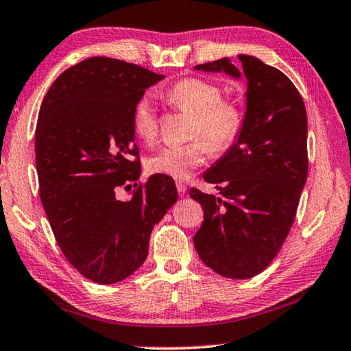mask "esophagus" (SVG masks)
Returning a JSON list of instances; mask_svg holds the SVG:
<instances>
[{
  "instance_id": "34e87169",
  "label": "esophagus",
  "mask_w": 351,
  "mask_h": 351,
  "mask_svg": "<svg viewBox=\"0 0 351 351\" xmlns=\"http://www.w3.org/2000/svg\"><path fill=\"white\" fill-rule=\"evenodd\" d=\"M176 186H177V191H179L180 196H185V194H186V185H185V183L177 182Z\"/></svg>"
}]
</instances>
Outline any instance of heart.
<instances>
[{
    "label": "heart",
    "mask_w": 351,
    "mask_h": 351,
    "mask_svg": "<svg viewBox=\"0 0 351 351\" xmlns=\"http://www.w3.org/2000/svg\"><path fill=\"white\" fill-rule=\"evenodd\" d=\"M165 99L176 110L194 117L190 138L183 145H166L145 161L152 174L185 180L201 168L208 150L224 152L235 144L243 128V111L239 104L224 100L217 84L202 78H185L165 93ZM132 127L144 143L158 136L157 111L149 97H141L133 106Z\"/></svg>",
    "instance_id": "b5f03b06"
}]
</instances>
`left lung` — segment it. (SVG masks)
I'll return each mask as SVG.
<instances>
[{
	"label": "left lung",
	"instance_id": "left-lung-1",
	"mask_svg": "<svg viewBox=\"0 0 351 351\" xmlns=\"http://www.w3.org/2000/svg\"><path fill=\"white\" fill-rule=\"evenodd\" d=\"M247 82L246 114L235 144L206 174L218 196L191 188L204 223L194 235L199 257L221 276L262 273L292 228L307 179V116L295 84L261 59L239 55L199 64Z\"/></svg>",
	"mask_w": 351,
	"mask_h": 351
}]
</instances>
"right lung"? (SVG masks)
Wrapping results in <instances>:
<instances>
[{"instance_id":"right-lung-1","label":"right lung","mask_w":351,"mask_h":351,"mask_svg":"<svg viewBox=\"0 0 351 351\" xmlns=\"http://www.w3.org/2000/svg\"><path fill=\"white\" fill-rule=\"evenodd\" d=\"M163 78L94 56L59 75L42 101L34 147L42 206L62 254L97 284L119 282L143 265L154 226L177 201L171 177L136 183L132 111ZM132 182V197L117 199Z\"/></svg>"}]
</instances>
